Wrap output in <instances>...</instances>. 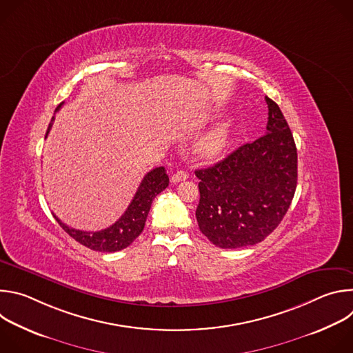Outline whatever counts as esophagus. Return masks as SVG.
Instances as JSON below:
<instances>
[{"label":"esophagus","instance_id":"34e87169","mask_svg":"<svg viewBox=\"0 0 353 353\" xmlns=\"http://www.w3.org/2000/svg\"><path fill=\"white\" fill-rule=\"evenodd\" d=\"M188 177V173L184 170H177L173 176H172V183H180L183 180H185Z\"/></svg>","mask_w":353,"mask_h":353}]
</instances>
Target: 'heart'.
Listing matches in <instances>:
<instances>
[{"mask_svg": "<svg viewBox=\"0 0 353 353\" xmlns=\"http://www.w3.org/2000/svg\"><path fill=\"white\" fill-rule=\"evenodd\" d=\"M230 141V125L223 123L214 128L210 134H207L199 141L198 149L205 158H216L225 152Z\"/></svg>", "mask_w": 353, "mask_h": 353, "instance_id": "obj_1", "label": "heart"}]
</instances>
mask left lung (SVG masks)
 Instances as JSON below:
<instances>
[{
    "instance_id": "1",
    "label": "left lung",
    "mask_w": 353,
    "mask_h": 353,
    "mask_svg": "<svg viewBox=\"0 0 353 353\" xmlns=\"http://www.w3.org/2000/svg\"><path fill=\"white\" fill-rule=\"evenodd\" d=\"M267 132L216 165L195 170L199 230L221 248L263 241L283 219L297 184V150L279 106L265 96Z\"/></svg>"
}]
</instances>
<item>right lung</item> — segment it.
I'll return each mask as SVG.
<instances>
[{
  "mask_svg": "<svg viewBox=\"0 0 353 353\" xmlns=\"http://www.w3.org/2000/svg\"><path fill=\"white\" fill-rule=\"evenodd\" d=\"M61 106L63 103L59 105L56 112H59ZM53 120L54 117L48 124L46 137L53 125ZM168 185H169V176L166 174V170L163 166L155 168L154 170L146 173L125 212L121 215V218L116 223H113L110 228L103 230L85 232V230L72 229L65 223H63L56 215L54 218L59 222V225L82 245L94 251L114 253V251H120L128 247L141 234L154 198L159 192H162Z\"/></svg>",
  "mask_w": 353,
  "mask_h": 353,
  "instance_id": "obj_1",
  "label": "right lung"
}]
</instances>
